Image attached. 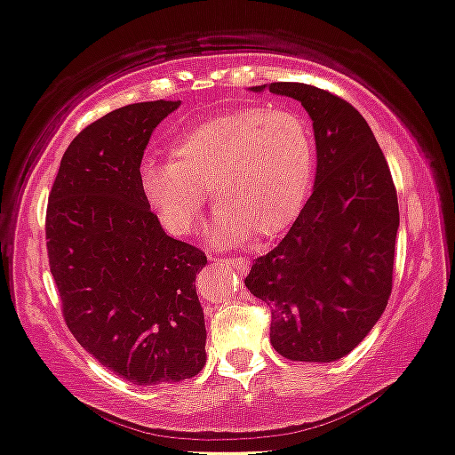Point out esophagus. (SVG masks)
<instances>
[{"label": "esophagus", "instance_id": "obj_1", "mask_svg": "<svg viewBox=\"0 0 455 455\" xmlns=\"http://www.w3.org/2000/svg\"><path fill=\"white\" fill-rule=\"evenodd\" d=\"M215 261H222V264L231 266L237 275H246L251 268V261L246 257H213Z\"/></svg>", "mask_w": 455, "mask_h": 455}]
</instances>
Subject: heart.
Listing matches in <instances>:
<instances>
[{"instance_id": "obj_1", "label": "heart", "mask_w": 455, "mask_h": 455, "mask_svg": "<svg viewBox=\"0 0 455 455\" xmlns=\"http://www.w3.org/2000/svg\"><path fill=\"white\" fill-rule=\"evenodd\" d=\"M315 178L308 123L283 108L244 105L191 127L172 145V160H142L140 194L167 233L198 227L206 200L218 204L213 237H275L304 209Z\"/></svg>"}]
</instances>
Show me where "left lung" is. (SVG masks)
I'll use <instances>...</instances> for the list:
<instances>
[{
	"mask_svg": "<svg viewBox=\"0 0 455 455\" xmlns=\"http://www.w3.org/2000/svg\"><path fill=\"white\" fill-rule=\"evenodd\" d=\"M268 90L297 99L313 118L316 180L291 231L257 257L244 283L268 304L279 355L328 363L363 341L392 295L396 187L370 125L347 100L306 84Z\"/></svg>",
	"mask_w": 455,
	"mask_h": 455,
	"instance_id": "8db88e82",
	"label": "left lung"
}]
</instances>
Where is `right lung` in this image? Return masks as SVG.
Instances as JSON below:
<instances>
[{
  "mask_svg": "<svg viewBox=\"0 0 455 455\" xmlns=\"http://www.w3.org/2000/svg\"><path fill=\"white\" fill-rule=\"evenodd\" d=\"M180 100L118 108L63 154L48 196L45 240L61 313L76 341L136 385L178 383L204 368L198 246L163 231L140 194L151 132Z\"/></svg>",
  "mask_w": 455,
  "mask_h": 455,
  "instance_id": "obj_1",
  "label": "right lung"
}]
</instances>
